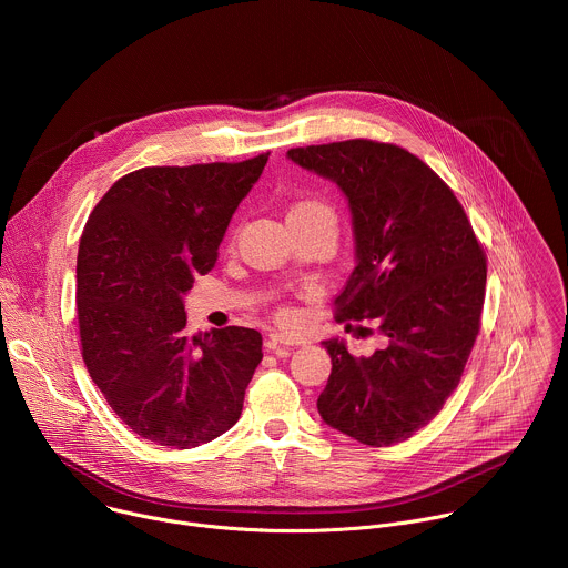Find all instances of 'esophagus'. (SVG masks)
Here are the masks:
<instances>
[{
	"label": "esophagus",
	"mask_w": 568,
	"mask_h": 568,
	"mask_svg": "<svg viewBox=\"0 0 568 568\" xmlns=\"http://www.w3.org/2000/svg\"><path fill=\"white\" fill-rule=\"evenodd\" d=\"M305 339L303 337H294V335H285V333H274L267 339V348L270 351H281V348H294V346H303Z\"/></svg>",
	"instance_id": "obj_1"
}]
</instances>
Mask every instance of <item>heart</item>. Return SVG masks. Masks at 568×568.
<instances>
[{
	"label": "heart",
	"instance_id": "b5f03b06",
	"mask_svg": "<svg viewBox=\"0 0 568 568\" xmlns=\"http://www.w3.org/2000/svg\"><path fill=\"white\" fill-rule=\"evenodd\" d=\"M290 215H312V217H321V220H328L331 224H335V211L328 204L316 202V200L294 204ZM283 316H287V312H283Z\"/></svg>",
	"mask_w": 568,
	"mask_h": 568
}]
</instances>
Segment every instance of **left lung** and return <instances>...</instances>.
Wrapping results in <instances>:
<instances>
[{
  "label": "left lung",
  "instance_id": "8db88e82",
  "mask_svg": "<svg viewBox=\"0 0 568 568\" xmlns=\"http://www.w3.org/2000/svg\"><path fill=\"white\" fill-rule=\"evenodd\" d=\"M287 156L333 180L351 206L357 265L335 298L337 321L371 318L386 339L371 357L323 342L333 371L316 409L364 445L407 440L460 382L480 328L483 247L452 189L409 150L351 139Z\"/></svg>",
  "mask_w": 568,
  "mask_h": 568
}]
</instances>
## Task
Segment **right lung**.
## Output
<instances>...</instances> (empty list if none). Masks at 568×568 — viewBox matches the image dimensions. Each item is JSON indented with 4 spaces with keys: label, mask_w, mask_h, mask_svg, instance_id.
<instances>
[{
    "label": "right lung",
    "mask_w": 568,
    "mask_h": 568,
    "mask_svg": "<svg viewBox=\"0 0 568 568\" xmlns=\"http://www.w3.org/2000/svg\"><path fill=\"white\" fill-rule=\"evenodd\" d=\"M267 159L139 169L85 224L75 263L83 359L112 412L145 440L191 449L240 418L263 337L240 326L189 337L184 296L213 270Z\"/></svg>",
    "instance_id": "obj_1"
}]
</instances>
